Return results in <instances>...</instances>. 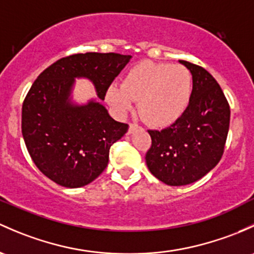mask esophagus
<instances>
[{
	"label": "esophagus",
	"instance_id": "obj_1",
	"mask_svg": "<svg viewBox=\"0 0 254 254\" xmlns=\"http://www.w3.org/2000/svg\"><path fill=\"white\" fill-rule=\"evenodd\" d=\"M137 129H140V127H138L137 124H135V123H130V125H129V132H130V134H131V132H134L135 130H137Z\"/></svg>",
	"mask_w": 254,
	"mask_h": 254
}]
</instances>
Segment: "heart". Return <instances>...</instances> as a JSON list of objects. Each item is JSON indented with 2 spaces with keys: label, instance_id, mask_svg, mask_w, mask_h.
Masks as SVG:
<instances>
[{
  "label": "heart",
  "instance_id": "1",
  "mask_svg": "<svg viewBox=\"0 0 254 254\" xmlns=\"http://www.w3.org/2000/svg\"><path fill=\"white\" fill-rule=\"evenodd\" d=\"M191 71L184 65L142 62L132 66L123 80L107 90V101L119 113L138 101V113L153 127H168L180 119L190 105Z\"/></svg>",
  "mask_w": 254,
  "mask_h": 254
}]
</instances>
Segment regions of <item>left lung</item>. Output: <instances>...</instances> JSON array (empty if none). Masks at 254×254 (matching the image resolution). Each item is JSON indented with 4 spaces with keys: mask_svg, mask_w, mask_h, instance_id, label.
Returning <instances> with one entry per match:
<instances>
[{
    "mask_svg": "<svg viewBox=\"0 0 254 254\" xmlns=\"http://www.w3.org/2000/svg\"><path fill=\"white\" fill-rule=\"evenodd\" d=\"M179 62L192 74L190 105L170 127L148 130L146 153L149 172L170 186L194 183L218 164L230 124V106L217 80L197 64Z\"/></svg>",
    "mask_w": 254,
    "mask_h": 254,
    "instance_id": "8db88e82",
    "label": "left lung"
}]
</instances>
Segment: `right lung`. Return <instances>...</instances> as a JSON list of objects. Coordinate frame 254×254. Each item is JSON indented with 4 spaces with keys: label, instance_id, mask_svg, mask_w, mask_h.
Here are the masks:
<instances>
[{
    "label": "right lung",
    "instance_id": "right-lung-1",
    "mask_svg": "<svg viewBox=\"0 0 254 254\" xmlns=\"http://www.w3.org/2000/svg\"><path fill=\"white\" fill-rule=\"evenodd\" d=\"M131 56L87 52L58 60L31 85L21 108V134L40 172L69 189L87 185L108 164L109 148L129 125L116 122L96 101L70 102L74 79L87 78L100 100Z\"/></svg>",
    "mask_w": 254,
    "mask_h": 254
}]
</instances>
